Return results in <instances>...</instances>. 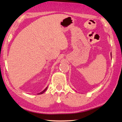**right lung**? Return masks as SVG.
<instances>
[{
	"label": "right lung",
	"instance_id": "obj_1",
	"mask_svg": "<svg viewBox=\"0 0 122 122\" xmlns=\"http://www.w3.org/2000/svg\"><path fill=\"white\" fill-rule=\"evenodd\" d=\"M47 87H46V88L44 90H43L42 92H40V93H38V95H40V94H43V93H44V92H46V90H47Z\"/></svg>",
	"mask_w": 122,
	"mask_h": 122
}]
</instances>
